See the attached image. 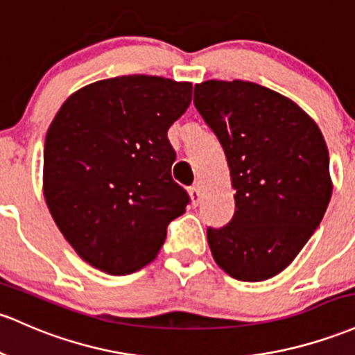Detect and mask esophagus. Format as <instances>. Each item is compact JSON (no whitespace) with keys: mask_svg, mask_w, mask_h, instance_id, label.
<instances>
[{"mask_svg":"<svg viewBox=\"0 0 355 355\" xmlns=\"http://www.w3.org/2000/svg\"><path fill=\"white\" fill-rule=\"evenodd\" d=\"M189 193H190V198H192V205H193V207H197V205L200 204V200H202L200 187H198V185L190 187V189H189Z\"/></svg>","mask_w":355,"mask_h":355,"instance_id":"1","label":"esophagus"}]
</instances>
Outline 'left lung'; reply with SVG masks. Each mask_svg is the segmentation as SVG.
<instances>
[{
    "mask_svg": "<svg viewBox=\"0 0 355 355\" xmlns=\"http://www.w3.org/2000/svg\"><path fill=\"white\" fill-rule=\"evenodd\" d=\"M193 104L224 148L236 212L207 229L214 259L241 282H264L298 256L330 197L320 128L288 97L246 80L196 84Z\"/></svg>",
    "mask_w": 355,
    "mask_h": 355,
    "instance_id": "obj_1",
    "label": "left lung"
}]
</instances>
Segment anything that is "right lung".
I'll list each match as a JSON object with an SVG mask.
<instances>
[{"instance_id":"obj_1","label":"right lung","mask_w":355,"mask_h":355,"mask_svg":"<svg viewBox=\"0 0 355 355\" xmlns=\"http://www.w3.org/2000/svg\"><path fill=\"white\" fill-rule=\"evenodd\" d=\"M192 84L157 76L97 80L62 104L45 136L44 196L85 263L130 275L157 258L189 196L171 178L168 128Z\"/></svg>"}]
</instances>
